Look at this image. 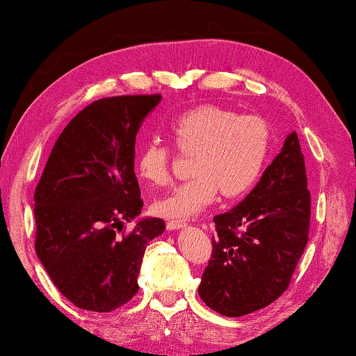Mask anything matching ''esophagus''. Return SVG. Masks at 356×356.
I'll use <instances>...</instances> for the list:
<instances>
[{
  "label": "esophagus",
  "instance_id": "1",
  "mask_svg": "<svg viewBox=\"0 0 356 356\" xmlns=\"http://www.w3.org/2000/svg\"><path fill=\"white\" fill-rule=\"evenodd\" d=\"M186 227V220H168L167 222V228L168 230H178V228H183Z\"/></svg>",
  "mask_w": 356,
  "mask_h": 356
}]
</instances>
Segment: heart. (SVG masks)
Returning <instances> with one entry per match:
<instances>
[{"mask_svg":"<svg viewBox=\"0 0 356 356\" xmlns=\"http://www.w3.org/2000/svg\"><path fill=\"white\" fill-rule=\"evenodd\" d=\"M170 136L179 154L193 155L188 168L193 178L152 204L162 217L194 216L217 191L227 199L246 194L261 177L272 143L264 118L211 104L178 115L170 123ZM136 165L145 183L165 186L172 177V152L159 140H149Z\"/></svg>","mask_w":356,"mask_h":356,"instance_id":"b5f03b06","label":"heart"}]
</instances>
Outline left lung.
<instances>
[{"label":"left lung","mask_w":356,"mask_h":356,"mask_svg":"<svg viewBox=\"0 0 356 356\" xmlns=\"http://www.w3.org/2000/svg\"><path fill=\"white\" fill-rule=\"evenodd\" d=\"M311 194L296 133L245 201L213 217L217 235L199 296L228 318L250 314L289 289L309 235Z\"/></svg>","instance_id":"8db88e82"}]
</instances>
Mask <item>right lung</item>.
I'll return each instance as SVG.
<instances>
[{
    "mask_svg": "<svg viewBox=\"0 0 356 356\" xmlns=\"http://www.w3.org/2000/svg\"><path fill=\"white\" fill-rule=\"evenodd\" d=\"M162 95H118L81 110L53 145L33 194L35 252L77 308L110 313L138 293L145 246L162 218L124 222L144 202L134 173L136 134Z\"/></svg>",
    "mask_w": 356,
    "mask_h": 356,
    "instance_id": "obj_1",
    "label": "right lung"
}]
</instances>
